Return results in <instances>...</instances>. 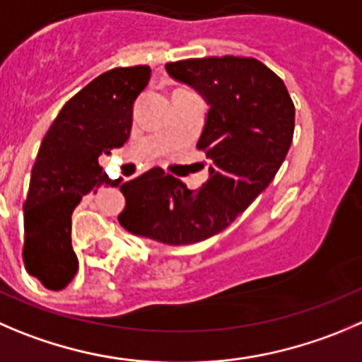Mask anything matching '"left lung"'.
Wrapping results in <instances>:
<instances>
[{"label": "left lung", "instance_id": "1", "mask_svg": "<svg viewBox=\"0 0 362 362\" xmlns=\"http://www.w3.org/2000/svg\"><path fill=\"white\" fill-rule=\"evenodd\" d=\"M165 67L208 101L197 147L209 177L188 190L165 170L142 174L120 187L119 222L154 242L190 245L229 227L272 183L293 142L295 105L284 81L256 58H188Z\"/></svg>", "mask_w": 362, "mask_h": 362}]
</instances>
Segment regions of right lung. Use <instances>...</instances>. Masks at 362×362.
Here are the masks:
<instances>
[{"instance_id": "right-lung-1", "label": "right lung", "mask_w": 362, "mask_h": 362, "mask_svg": "<svg viewBox=\"0 0 362 362\" xmlns=\"http://www.w3.org/2000/svg\"><path fill=\"white\" fill-rule=\"evenodd\" d=\"M149 80V65L103 72L65 103L40 144L24 201L23 259L47 290H64L78 272L71 242L76 206L90 190L120 185L106 175L99 156L129 139L133 103ZM158 170L163 168L149 172Z\"/></svg>"}]
</instances>
